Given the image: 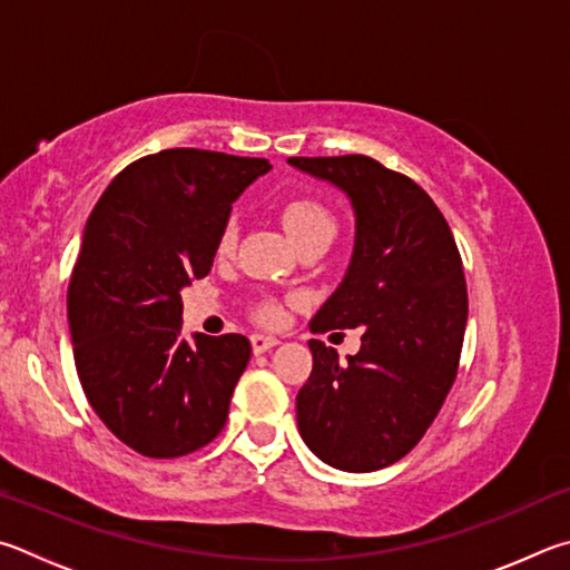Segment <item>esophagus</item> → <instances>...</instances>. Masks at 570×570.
Instances as JSON below:
<instances>
[{"mask_svg": "<svg viewBox=\"0 0 570 570\" xmlns=\"http://www.w3.org/2000/svg\"><path fill=\"white\" fill-rule=\"evenodd\" d=\"M249 343H253V351L259 355V353H267L269 347H275L279 341H277V337H273V335L255 333L253 337H249Z\"/></svg>", "mask_w": 570, "mask_h": 570, "instance_id": "esophagus-1", "label": "esophagus"}]
</instances>
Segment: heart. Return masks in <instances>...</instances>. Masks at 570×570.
Returning <instances> with one entry per match:
<instances>
[{"instance_id":"b5f03b06","label":"heart","mask_w":570,"mask_h":570,"mask_svg":"<svg viewBox=\"0 0 570 570\" xmlns=\"http://www.w3.org/2000/svg\"><path fill=\"white\" fill-rule=\"evenodd\" d=\"M283 225L297 245H301L303 239L313 237V235H321V233L335 235L333 213L313 197H301V199H293V203H287L285 209H283ZM235 235H237L235 225H227L223 237H219V249H223V253L233 249ZM283 315H285L283 307H279L277 303H265V305H259V311H257L259 321L267 323V325H277L279 321H283Z\"/></svg>"}]
</instances>
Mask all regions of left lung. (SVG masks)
Masks as SVG:
<instances>
[{
  "label": "left lung",
  "mask_w": 570,
  "mask_h": 570,
  "mask_svg": "<svg viewBox=\"0 0 570 570\" xmlns=\"http://www.w3.org/2000/svg\"><path fill=\"white\" fill-rule=\"evenodd\" d=\"M351 197L355 247L313 333L361 327L341 365L311 341L313 373L297 393V428L323 463L371 473L425 435L458 375L468 321L463 263L451 227L411 177L365 155L291 157Z\"/></svg>",
  "instance_id": "left-lung-1"
}]
</instances>
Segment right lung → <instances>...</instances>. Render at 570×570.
Instances as JSON below:
<instances>
[{
  "mask_svg": "<svg viewBox=\"0 0 570 570\" xmlns=\"http://www.w3.org/2000/svg\"><path fill=\"white\" fill-rule=\"evenodd\" d=\"M263 157L177 147L127 165L87 219L67 293L75 365L89 405L147 458L195 453L223 431L253 345L183 337L179 291L213 267L235 199Z\"/></svg>",
  "mask_w": 570,
  "mask_h": 570,
  "instance_id": "obj_1",
  "label": "right lung"
}]
</instances>
